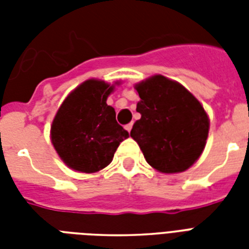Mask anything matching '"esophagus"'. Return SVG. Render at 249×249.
Returning <instances> with one entry per match:
<instances>
[{
  "label": "esophagus",
  "instance_id": "1",
  "mask_svg": "<svg viewBox=\"0 0 249 249\" xmlns=\"http://www.w3.org/2000/svg\"><path fill=\"white\" fill-rule=\"evenodd\" d=\"M132 128H133L132 123H130V124H128V125H125V129H126L128 132H130V130H132Z\"/></svg>",
  "mask_w": 249,
  "mask_h": 249
}]
</instances>
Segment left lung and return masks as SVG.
Returning a JSON list of instances; mask_svg holds the SVG:
<instances>
[{
	"mask_svg": "<svg viewBox=\"0 0 249 249\" xmlns=\"http://www.w3.org/2000/svg\"><path fill=\"white\" fill-rule=\"evenodd\" d=\"M140 95L130 137L158 172L181 173L204 151L209 117L201 103L174 80L154 75L134 85Z\"/></svg>",
	"mask_w": 249,
	"mask_h": 249,
	"instance_id": "obj_1",
	"label": "left lung"
}]
</instances>
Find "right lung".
Returning a JSON list of instances; mask_svg holds the SVG:
<instances>
[{"label":"right lung","mask_w":249,"mask_h":249,"mask_svg":"<svg viewBox=\"0 0 249 249\" xmlns=\"http://www.w3.org/2000/svg\"><path fill=\"white\" fill-rule=\"evenodd\" d=\"M116 81L89 79L72 90L53 120L50 140L66 165L81 173H95L108 165L129 133L117 124L107 98Z\"/></svg>","instance_id":"add662e5"}]
</instances>
